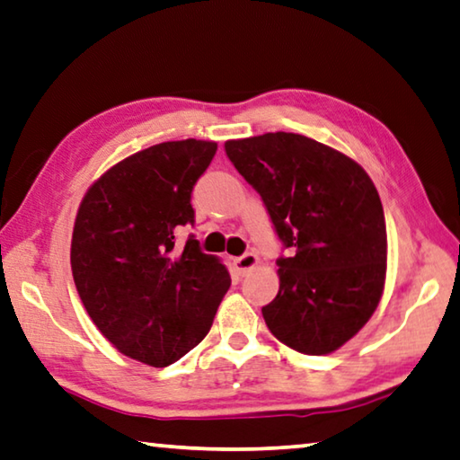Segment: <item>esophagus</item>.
<instances>
[{
	"instance_id": "34e87169",
	"label": "esophagus",
	"mask_w": 460,
	"mask_h": 460,
	"mask_svg": "<svg viewBox=\"0 0 460 460\" xmlns=\"http://www.w3.org/2000/svg\"><path fill=\"white\" fill-rule=\"evenodd\" d=\"M233 263H235L239 273H247V271H252L253 267H257L259 257L255 253H243V255L233 259Z\"/></svg>"
}]
</instances>
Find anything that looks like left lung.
<instances>
[{
  "label": "left lung",
  "instance_id": "8db88e82",
  "mask_svg": "<svg viewBox=\"0 0 460 460\" xmlns=\"http://www.w3.org/2000/svg\"><path fill=\"white\" fill-rule=\"evenodd\" d=\"M225 153L291 249L278 259V296L261 310L267 328L296 352H333L370 320L386 279V221L372 179L294 132L227 140Z\"/></svg>",
  "mask_w": 460,
  "mask_h": 460
}]
</instances>
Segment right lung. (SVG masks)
<instances>
[{
    "instance_id": "1",
    "label": "right lung",
    "mask_w": 460,
    "mask_h": 460,
    "mask_svg": "<svg viewBox=\"0 0 460 460\" xmlns=\"http://www.w3.org/2000/svg\"><path fill=\"white\" fill-rule=\"evenodd\" d=\"M217 143L171 140L108 169L88 189L72 233L74 283L92 322L122 352L164 368L190 352L213 325L231 278L190 235V193Z\"/></svg>"
}]
</instances>
